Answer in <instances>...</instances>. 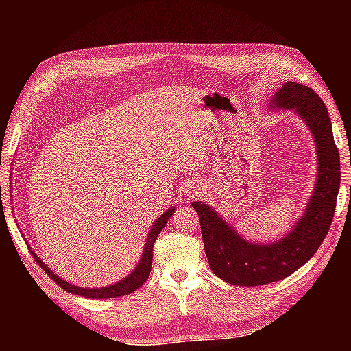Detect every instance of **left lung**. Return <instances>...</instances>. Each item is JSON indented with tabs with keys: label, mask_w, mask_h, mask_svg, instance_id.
<instances>
[{
	"label": "left lung",
	"mask_w": 351,
	"mask_h": 351,
	"mask_svg": "<svg viewBox=\"0 0 351 351\" xmlns=\"http://www.w3.org/2000/svg\"><path fill=\"white\" fill-rule=\"evenodd\" d=\"M274 110H293L316 142L317 180L304 215L274 243H252L204 203L192 201L201 223L204 251L213 274L239 287H258L283 280L310 260L328 234L341 186V159L332 138L326 106L311 88L283 83L269 100Z\"/></svg>",
	"instance_id": "left-lung-1"
}]
</instances>
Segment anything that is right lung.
Masks as SVG:
<instances>
[{
	"instance_id": "1",
	"label": "right lung",
	"mask_w": 351,
	"mask_h": 351,
	"mask_svg": "<svg viewBox=\"0 0 351 351\" xmlns=\"http://www.w3.org/2000/svg\"><path fill=\"white\" fill-rule=\"evenodd\" d=\"M176 207L171 206L169 210H165L161 217H159L156 221L153 223L150 232H148L147 237V241H145V247H144V252H142V257L141 261L136 266V269L132 272V274H128L123 280L117 282L114 285H110V287H104V288H83V287H75V285L69 283L66 280H63L62 277H58L57 274H54L47 266L45 265L43 260H40V257H37V254H35L31 249V254L32 257L35 258V261L40 265V268H43V271L46 272L47 276H49L52 280H54L58 287L63 288L64 291H68L71 294H77V295H82V297H90V299H110V297H121V295H127V294H132L134 293L136 289L141 288L142 285L145 283V280L150 276V271H152V260H153V246H154V241H156L158 235L161 234V230L164 229V226L167 224L169 218L173 215Z\"/></svg>"
}]
</instances>
